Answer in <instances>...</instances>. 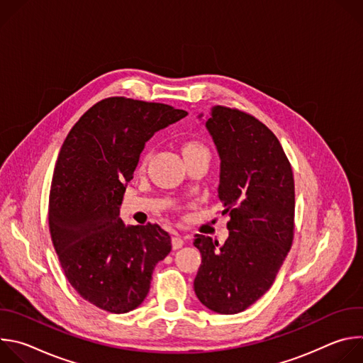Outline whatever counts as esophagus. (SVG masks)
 I'll list each match as a JSON object with an SVG mask.
<instances>
[{"mask_svg": "<svg viewBox=\"0 0 363 363\" xmlns=\"http://www.w3.org/2000/svg\"><path fill=\"white\" fill-rule=\"evenodd\" d=\"M182 245H184V238L179 237V235H174V237H172V248H174V250H178V248H181Z\"/></svg>", "mask_w": 363, "mask_h": 363, "instance_id": "esophagus-1", "label": "esophagus"}]
</instances>
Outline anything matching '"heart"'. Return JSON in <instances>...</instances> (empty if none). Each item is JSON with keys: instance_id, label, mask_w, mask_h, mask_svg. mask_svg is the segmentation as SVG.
I'll list each match as a JSON object with an SVG mask.
<instances>
[{"instance_id": "heart-1", "label": "heart", "mask_w": 363, "mask_h": 363, "mask_svg": "<svg viewBox=\"0 0 363 363\" xmlns=\"http://www.w3.org/2000/svg\"><path fill=\"white\" fill-rule=\"evenodd\" d=\"M182 153H184V158L185 160H191V158H195V157H201V155H210L208 149H206V146L199 142V140H195V139H189L184 143L182 146ZM150 157L149 152H145L143 158H142V165H145L147 162Z\"/></svg>"}]
</instances>
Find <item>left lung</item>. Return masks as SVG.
<instances>
[{"mask_svg": "<svg viewBox=\"0 0 363 363\" xmlns=\"http://www.w3.org/2000/svg\"><path fill=\"white\" fill-rule=\"evenodd\" d=\"M205 126L221 160L218 198L230 235L220 248L195 235L202 262L194 290L213 312L235 315L272 287L291 247L294 179L279 139L254 116L214 106Z\"/></svg>", "mask_w": 363, "mask_h": 363, "instance_id": "left-lung-1", "label": "left lung"}]
</instances>
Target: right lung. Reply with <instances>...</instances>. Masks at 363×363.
<instances>
[{
    "instance_id": "obj_1",
    "label": "right lung",
    "mask_w": 363,
    "mask_h": 363,
    "mask_svg": "<svg viewBox=\"0 0 363 363\" xmlns=\"http://www.w3.org/2000/svg\"><path fill=\"white\" fill-rule=\"evenodd\" d=\"M186 115L164 103L108 97L77 121L60 149L48 199L51 241L73 289L106 312L136 308L172 248L158 224L126 227L119 208L145 143Z\"/></svg>"
}]
</instances>
